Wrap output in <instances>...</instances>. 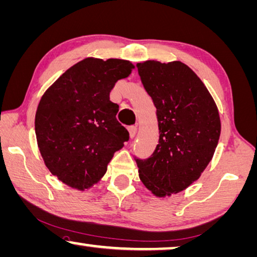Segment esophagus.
Returning <instances> with one entry per match:
<instances>
[{
	"mask_svg": "<svg viewBox=\"0 0 257 257\" xmlns=\"http://www.w3.org/2000/svg\"><path fill=\"white\" fill-rule=\"evenodd\" d=\"M128 130H129V136H130V138H133L136 136V133H137V127L136 125H130V127L128 128Z\"/></svg>",
	"mask_w": 257,
	"mask_h": 257,
	"instance_id": "34e87169",
	"label": "esophagus"
}]
</instances>
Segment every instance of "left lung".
<instances>
[{
    "instance_id": "1",
    "label": "left lung",
    "mask_w": 257,
    "mask_h": 257,
    "mask_svg": "<svg viewBox=\"0 0 257 257\" xmlns=\"http://www.w3.org/2000/svg\"><path fill=\"white\" fill-rule=\"evenodd\" d=\"M136 66L157 107L159 143L152 156L135 160L146 189L161 198L200 177L217 146L221 120L213 97L185 64L148 60Z\"/></svg>"
}]
</instances>
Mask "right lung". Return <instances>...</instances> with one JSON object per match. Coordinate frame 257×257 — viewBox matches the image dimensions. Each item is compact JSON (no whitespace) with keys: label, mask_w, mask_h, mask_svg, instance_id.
Here are the masks:
<instances>
[{"label":"right lung","mask_w":257,"mask_h":257,"mask_svg":"<svg viewBox=\"0 0 257 257\" xmlns=\"http://www.w3.org/2000/svg\"><path fill=\"white\" fill-rule=\"evenodd\" d=\"M133 68L123 59L85 58L60 75L40 100L35 114L40 153L51 174L73 189L83 191L98 182L129 140L109 92Z\"/></svg>","instance_id":"right-lung-1"}]
</instances>
